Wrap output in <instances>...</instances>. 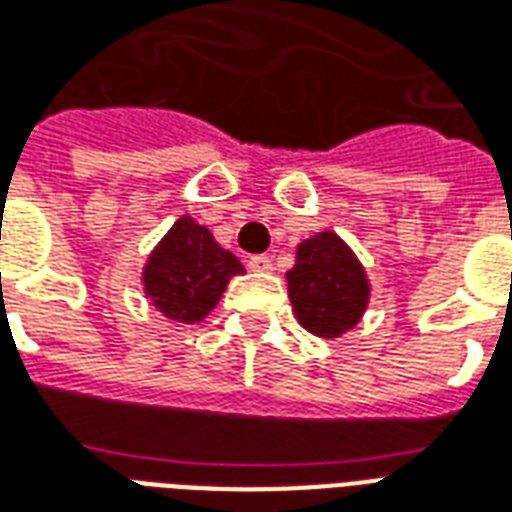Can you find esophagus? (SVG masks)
Returning <instances> with one entry per match:
<instances>
[{"mask_svg": "<svg viewBox=\"0 0 512 512\" xmlns=\"http://www.w3.org/2000/svg\"><path fill=\"white\" fill-rule=\"evenodd\" d=\"M246 266L252 268V271H257V274H268V271L274 268V263H271V257L268 255H252L246 260Z\"/></svg>", "mask_w": 512, "mask_h": 512, "instance_id": "esophagus-1", "label": "esophagus"}]
</instances>
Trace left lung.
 Here are the masks:
<instances>
[{
  "mask_svg": "<svg viewBox=\"0 0 512 512\" xmlns=\"http://www.w3.org/2000/svg\"><path fill=\"white\" fill-rule=\"evenodd\" d=\"M287 293L298 323L323 339H336L366 312L369 279L342 238L325 230L298 244L287 271Z\"/></svg>",
  "mask_w": 512,
  "mask_h": 512,
  "instance_id": "obj_1",
  "label": "left lung"
}]
</instances>
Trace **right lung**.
<instances>
[{"label":"right lung","instance_id":"1","mask_svg":"<svg viewBox=\"0 0 512 512\" xmlns=\"http://www.w3.org/2000/svg\"><path fill=\"white\" fill-rule=\"evenodd\" d=\"M236 274H244L238 257L222 249L208 227L181 217L151 252L143 268V290L165 317L198 323L217 306Z\"/></svg>","mask_w":512,"mask_h":512}]
</instances>
